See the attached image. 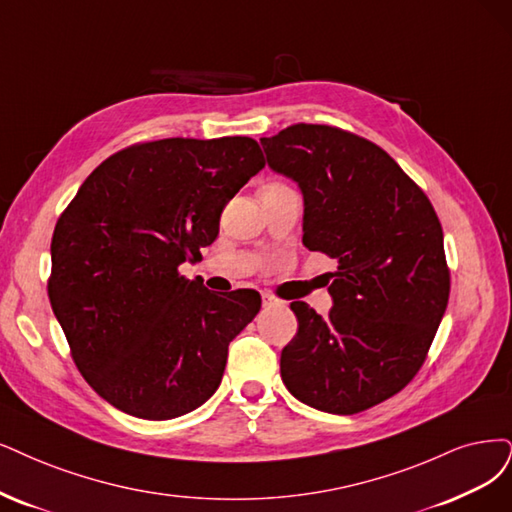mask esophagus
<instances>
[{
  "label": "esophagus",
  "instance_id": "obj_1",
  "mask_svg": "<svg viewBox=\"0 0 512 512\" xmlns=\"http://www.w3.org/2000/svg\"><path fill=\"white\" fill-rule=\"evenodd\" d=\"M261 301H263V306H272L274 304V295H270V293H261Z\"/></svg>",
  "mask_w": 512,
  "mask_h": 512
}]
</instances>
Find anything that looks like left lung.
I'll use <instances>...</instances> for the list:
<instances>
[{"mask_svg": "<svg viewBox=\"0 0 512 512\" xmlns=\"http://www.w3.org/2000/svg\"><path fill=\"white\" fill-rule=\"evenodd\" d=\"M268 166L304 196V244L337 261L329 316L293 301L280 375L297 401L352 415L420 371L449 299L443 230L422 189L382 147L323 124L263 137Z\"/></svg>", "mask_w": 512, "mask_h": 512, "instance_id": "1", "label": "left lung"}]
</instances>
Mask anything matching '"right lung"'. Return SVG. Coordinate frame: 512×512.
Wrapping results in <instances>:
<instances>
[{"mask_svg":"<svg viewBox=\"0 0 512 512\" xmlns=\"http://www.w3.org/2000/svg\"><path fill=\"white\" fill-rule=\"evenodd\" d=\"M266 166L249 137L162 139L92 170L54 227L48 297L84 380L116 409L173 420L221 384L227 346L261 308L179 276L223 206Z\"/></svg>","mask_w":512,"mask_h":512,"instance_id":"add662e5","label":"right lung"}]
</instances>
